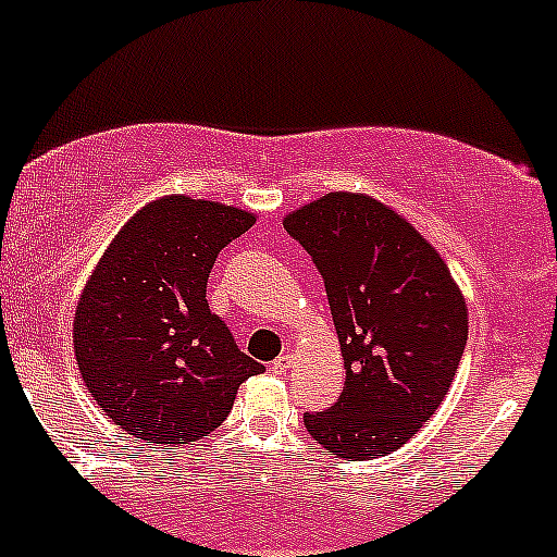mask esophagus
<instances>
[{
  "instance_id": "obj_1",
  "label": "esophagus",
  "mask_w": 557,
  "mask_h": 557,
  "mask_svg": "<svg viewBox=\"0 0 557 557\" xmlns=\"http://www.w3.org/2000/svg\"><path fill=\"white\" fill-rule=\"evenodd\" d=\"M290 364H293V354H280V357L272 362V372L274 375H285V372L290 370Z\"/></svg>"
}]
</instances>
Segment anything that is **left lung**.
I'll list each match as a JSON object with an SVG mask.
<instances>
[{"label": "left lung", "mask_w": 557, "mask_h": 557, "mask_svg": "<svg viewBox=\"0 0 557 557\" xmlns=\"http://www.w3.org/2000/svg\"><path fill=\"white\" fill-rule=\"evenodd\" d=\"M325 280L346 383L304 412L317 444L346 460L391 455L444 401L468 344V307L442 256L388 206L327 193L285 216Z\"/></svg>", "instance_id": "left-lung-1"}]
</instances>
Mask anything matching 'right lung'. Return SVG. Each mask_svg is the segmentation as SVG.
<instances>
[{
    "label": "right lung",
    "mask_w": 557,
    "mask_h": 557,
    "mask_svg": "<svg viewBox=\"0 0 557 557\" xmlns=\"http://www.w3.org/2000/svg\"><path fill=\"white\" fill-rule=\"evenodd\" d=\"M253 222L166 195L134 213L91 272L73 317L76 364L97 405L139 442H198L227 420L240 383L264 372L206 301L219 250Z\"/></svg>",
    "instance_id": "right-lung-1"
}]
</instances>
